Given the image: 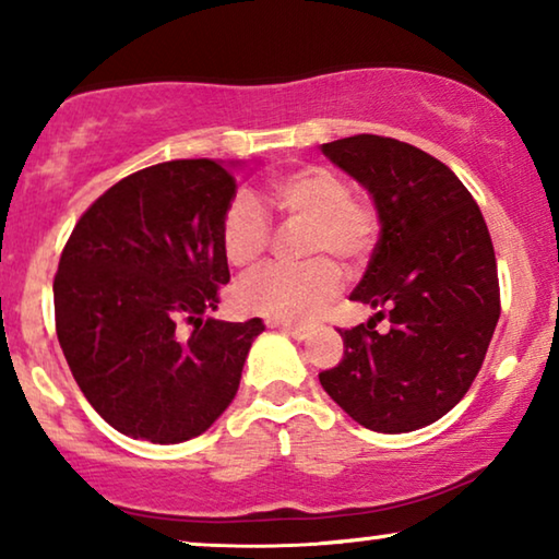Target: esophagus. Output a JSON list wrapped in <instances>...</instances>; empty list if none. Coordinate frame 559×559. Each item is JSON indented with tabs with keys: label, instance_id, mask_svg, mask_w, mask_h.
I'll use <instances>...</instances> for the list:
<instances>
[{
	"label": "esophagus",
	"instance_id": "obj_1",
	"mask_svg": "<svg viewBox=\"0 0 559 559\" xmlns=\"http://www.w3.org/2000/svg\"><path fill=\"white\" fill-rule=\"evenodd\" d=\"M271 326L281 329L283 334L294 336L296 342H304V340H309V336H311V329L309 326H296V324H271Z\"/></svg>",
	"mask_w": 559,
	"mask_h": 559
}]
</instances>
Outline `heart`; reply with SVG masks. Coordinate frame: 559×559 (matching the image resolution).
Here are the masks:
<instances>
[{
    "mask_svg": "<svg viewBox=\"0 0 559 559\" xmlns=\"http://www.w3.org/2000/svg\"><path fill=\"white\" fill-rule=\"evenodd\" d=\"M271 200L294 223H304L301 265H265L240 281V309L281 321H311L336 296L342 273L329 258L357 263L369 253L377 233L374 207L349 192L342 175L329 167H298L271 182ZM271 242V219L250 194L227 202L219 223V246L230 265L248 269L261 261ZM321 254V259L316 255Z\"/></svg>",
    "mask_w": 559,
    "mask_h": 559,
    "instance_id": "obj_1",
    "label": "heart"
}]
</instances>
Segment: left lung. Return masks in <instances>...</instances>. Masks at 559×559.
I'll use <instances>...</instances> for the list:
<instances>
[{
    "mask_svg": "<svg viewBox=\"0 0 559 559\" xmlns=\"http://www.w3.org/2000/svg\"><path fill=\"white\" fill-rule=\"evenodd\" d=\"M321 152L369 192L380 240L349 296L377 313L340 329L344 357L319 382L359 426L411 433L453 411L484 365L499 321L489 227L461 179L405 141L359 133Z\"/></svg>",
    "mask_w": 559,
    "mask_h": 559,
    "instance_id": "1",
    "label": "left lung"
}]
</instances>
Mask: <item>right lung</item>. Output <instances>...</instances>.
<instances>
[{
    "label": "right lung",
    "instance_id": "1",
    "mask_svg": "<svg viewBox=\"0 0 559 559\" xmlns=\"http://www.w3.org/2000/svg\"><path fill=\"white\" fill-rule=\"evenodd\" d=\"M240 167L175 159L141 169L85 210L62 250L58 342L93 411L123 436L185 443L240 388L263 321L204 317L230 281L219 223Z\"/></svg>",
    "mask_w": 559,
    "mask_h": 559
}]
</instances>
